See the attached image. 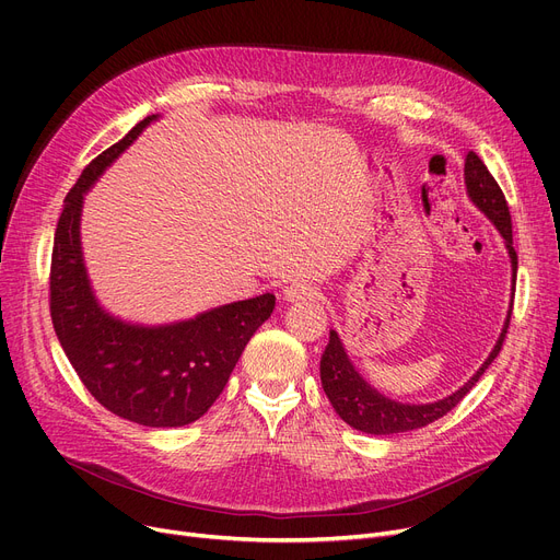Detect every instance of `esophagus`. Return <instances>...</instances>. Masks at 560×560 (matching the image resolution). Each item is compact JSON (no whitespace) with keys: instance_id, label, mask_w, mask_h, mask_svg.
<instances>
[{"instance_id":"1","label":"esophagus","mask_w":560,"mask_h":560,"mask_svg":"<svg viewBox=\"0 0 560 560\" xmlns=\"http://www.w3.org/2000/svg\"><path fill=\"white\" fill-rule=\"evenodd\" d=\"M317 288L306 281H292L290 285L283 288V300L285 302H306V300H317Z\"/></svg>"}]
</instances>
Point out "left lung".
<instances>
[{
	"instance_id": "left-lung-1",
	"label": "left lung",
	"mask_w": 560,
	"mask_h": 560,
	"mask_svg": "<svg viewBox=\"0 0 560 560\" xmlns=\"http://www.w3.org/2000/svg\"><path fill=\"white\" fill-rule=\"evenodd\" d=\"M465 186L467 195L472 197V201L479 206V209L494 222L499 233L504 235L509 254H511V265H513V281L517 277V254L513 249V224H511V211L506 197L494 182V176L488 172L486 163L477 156V152H467L465 156ZM513 311V304H511ZM511 311L506 317V325L502 336H499L494 349L490 351V357L486 363L479 368V372L467 381V384L456 390L454 395L433 401V404H420V406H408L393 401L384 395H378L374 388H370L365 381L359 376L354 365L349 363L345 349L340 345V338L336 331L329 336V345L322 354L319 361V378H322V388H325L331 406L336 408V413L349 424L359 431L372 433V435H390V433H404V431H413L422 429L443 416H447L454 406L460 404V399L477 386V381L481 374L488 370V365L497 359L499 349L504 345L506 331H509V322H511Z\"/></svg>"
}]
</instances>
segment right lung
I'll list each match as a JSON object with an SVG mask.
<instances>
[{"instance_id": "obj_1", "label": "right lung", "mask_w": 560, "mask_h": 560, "mask_svg": "<svg viewBox=\"0 0 560 560\" xmlns=\"http://www.w3.org/2000/svg\"><path fill=\"white\" fill-rule=\"evenodd\" d=\"M150 120L154 117H144L88 163L68 192L54 233L49 313L81 384L106 410L142 427H184L220 397L245 345L270 317L275 295L265 292L159 329L125 325L100 308L79 247L83 192Z\"/></svg>"}]
</instances>
